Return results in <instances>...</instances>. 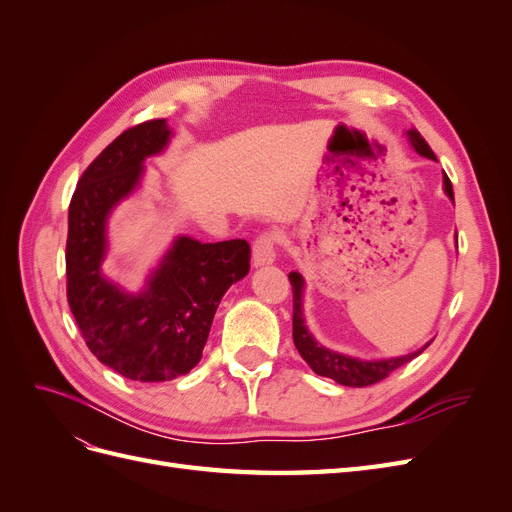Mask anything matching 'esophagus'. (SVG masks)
<instances>
[{"label": "esophagus", "instance_id": "1", "mask_svg": "<svg viewBox=\"0 0 512 512\" xmlns=\"http://www.w3.org/2000/svg\"><path fill=\"white\" fill-rule=\"evenodd\" d=\"M280 241L277 237V232L269 230V232H262V235L256 237L254 245H252V260H254V267H262V265H271L275 260V245Z\"/></svg>", "mask_w": 512, "mask_h": 512}]
</instances>
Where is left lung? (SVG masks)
Wrapping results in <instances>:
<instances>
[{
	"label": "left lung",
	"mask_w": 512,
	"mask_h": 512,
	"mask_svg": "<svg viewBox=\"0 0 512 512\" xmlns=\"http://www.w3.org/2000/svg\"><path fill=\"white\" fill-rule=\"evenodd\" d=\"M408 138H410V145L414 147V151L421 153L423 158L436 160V156H433V151L427 145L425 138L421 136V132L412 128V130H408ZM444 192L455 203L453 185H451V179H448L446 175H444ZM288 280L292 284V339H294V346H297L299 354L303 356V361L309 367H312L318 376L331 378L337 384L356 386V389H361V386H369V384H376V382L384 380L386 376L391 374V371L399 369L401 365L410 363L414 356L421 354L431 344V342L425 344L421 350H416V352H410V354H404V356H393V359H380V361L354 359V356L324 348L322 344L316 342L314 335L309 333L307 327H305V318H303V275L297 273V271H292L288 275Z\"/></svg>",
	"instance_id": "obj_1"
}]
</instances>
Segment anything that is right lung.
Returning a JSON list of instances; mask_svg holds the SVG:
<instances>
[{
  "instance_id": "obj_1",
  "label": "right lung",
  "mask_w": 512,
  "mask_h": 512,
  "mask_svg": "<svg viewBox=\"0 0 512 512\" xmlns=\"http://www.w3.org/2000/svg\"><path fill=\"white\" fill-rule=\"evenodd\" d=\"M173 132L151 119L121 132L87 166L68 209V303L87 348L106 367L138 382L179 378L200 361L224 292L250 271L245 239L200 243L177 237L132 294L106 280V220L143 177V162Z\"/></svg>"
}]
</instances>
